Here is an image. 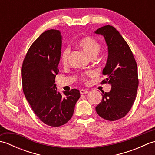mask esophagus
I'll return each instance as SVG.
<instances>
[{
  "instance_id": "34e87169",
  "label": "esophagus",
  "mask_w": 155,
  "mask_h": 155,
  "mask_svg": "<svg viewBox=\"0 0 155 155\" xmlns=\"http://www.w3.org/2000/svg\"><path fill=\"white\" fill-rule=\"evenodd\" d=\"M80 93L81 94H84L88 93V91L87 90H84V89H81L80 90Z\"/></svg>"
}]
</instances>
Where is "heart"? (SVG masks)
Segmentation results:
<instances>
[{"mask_svg":"<svg viewBox=\"0 0 155 155\" xmlns=\"http://www.w3.org/2000/svg\"><path fill=\"white\" fill-rule=\"evenodd\" d=\"M78 46L86 53L91 58H94L99 54L101 51V45L97 41L91 37H86L78 42ZM70 48L66 47L62 49L61 53V62L63 64H67L69 54H70ZM93 71H87L80 75V79L82 81H87L88 77L94 75Z\"/></svg>","mask_w":155,"mask_h":155,"instance_id":"1","label":"heart"}]
</instances>
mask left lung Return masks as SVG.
<instances>
[{"instance_id":"8db88e82","label":"left lung","mask_w":155,"mask_h":155,"mask_svg":"<svg viewBox=\"0 0 155 155\" xmlns=\"http://www.w3.org/2000/svg\"><path fill=\"white\" fill-rule=\"evenodd\" d=\"M103 35L108 56L103 74L107 78L101 84H110L109 93H103L96 111L105 120L114 121L126 116L136 98L139 78L137 64L129 46L116 28L106 25L95 31Z\"/></svg>"}]
</instances>
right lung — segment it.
<instances>
[{"instance_id":"add662e5","label":"right lung","mask_w":155,"mask_h":155,"mask_svg":"<svg viewBox=\"0 0 155 155\" xmlns=\"http://www.w3.org/2000/svg\"><path fill=\"white\" fill-rule=\"evenodd\" d=\"M62 37L57 30H48L29 48L22 65V84L25 96L42 122L58 127L71 119L80 98L77 89L57 92L55 77L61 53Z\"/></svg>"}]
</instances>
